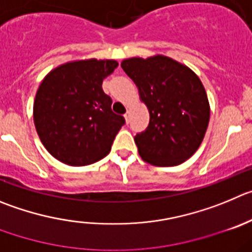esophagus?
Wrapping results in <instances>:
<instances>
[{
	"label": "esophagus",
	"instance_id": "34e87169",
	"mask_svg": "<svg viewBox=\"0 0 252 252\" xmlns=\"http://www.w3.org/2000/svg\"><path fill=\"white\" fill-rule=\"evenodd\" d=\"M124 118H126V123H129V112H126V114H124Z\"/></svg>",
	"mask_w": 252,
	"mask_h": 252
}]
</instances>
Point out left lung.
<instances>
[{"instance_id": "1", "label": "left lung", "mask_w": 252, "mask_h": 252, "mask_svg": "<svg viewBox=\"0 0 252 252\" xmlns=\"http://www.w3.org/2000/svg\"><path fill=\"white\" fill-rule=\"evenodd\" d=\"M122 68L149 109V126L134 137L143 160L179 165L200 147L210 119L205 88L185 65L164 56L129 58Z\"/></svg>"}]
</instances>
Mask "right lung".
Listing matches in <instances>:
<instances>
[{
    "label": "right lung",
    "instance_id": "obj_1",
    "mask_svg": "<svg viewBox=\"0 0 252 252\" xmlns=\"http://www.w3.org/2000/svg\"><path fill=\"white\" fill-rule=\"evenodd\" d=\"M118 67L113 60L78 61L48 73L36 94L33 119L44 148L68 165L100 160L126 124L113 113L103 79Z\"/></svg>",
    "mask_w": 252,
    "mask_h": 252
}]
</instances>
